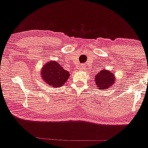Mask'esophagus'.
I'll list each match as a JSON object with an SVG mask.
<instances>
[{
    "mask_svg": "<svg viewBox=\"0 0 148 148\" xmlns=\"http://www.w3.org/2000/svg\"><path fill=\"white\" fill-rule=\"evenodd\" d=\"M78 70H84V67L82 66V65H80V66H79L78 67Z\"/></svg>",
    "mask_w": 148,
    "mask_h": 148,
    "instance_id": "1",
    "label": "esophagus"
}]
</instances>
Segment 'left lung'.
Returning a JSON list of instances; mask_svg holds the SVG:
<instances>
[{
	"instance_id": "8db88e82",
	"label": "left lung",
	"mask_w": 148,
	"mask_h": 148,
	"mask_svg": "<svg viewBox=\"0 0 148 148\" xmlns=\"http://www.w3.org/2000/svg\"><path fill=\"white\" fill-rule=\"evenodd\" d=\"M95 78V83L96 84L98 89L105 90L114 85L116 81L115 74L111 71L103 69L97 74H96Z\"/></svg>"
}]
</instances>
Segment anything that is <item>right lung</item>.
Masks as SVG:
<instances>
[{"label": "right lung", "instance_id": "1", "mask_svg": "<svg viewBox=\"0 0 148 148\" xmlns=\"http://www.w3.org/2000/svg\"><path fill=\"white\" fill-rule=\"evenodd\" d=\"M40 74L47 84L55 88L64 85L70 76L69 72L56 61H50L45 64L41 69Z\"/></svg>", "mask_w": 148, "mask_h": 148}]
</instances>
